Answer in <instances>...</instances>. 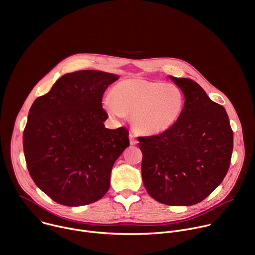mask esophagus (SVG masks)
<instances>
[{
    "label": "esophagus",
    "instance_id": "34e87169",
    "mask_svg": "<svg viewBox=\"0 0 255 255\" xmlns=\"http://www.w3.org/2000/svg\"><path fill=\"white\" fill-rule=\"evenodd\" d=\"M129 138H130V144H131V145H135V144H137V143H138V140H137V138L135 137V135H134V134L130 133Z\"/></svg>",
    "mask_w": 255,
    "mask_h": 255
}]
</instances>
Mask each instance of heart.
I'll return each instance as SVG.
<instances>
[{
  "mask_svg": "<svg viewBox=\"0 0 255 255\" xmlns=\"http://www.w3.org/2000/svg\"><path fill=\"white\" fill-rule=\"evenodd\" d=\"M111 97L104 101L107 112L116 118L132 115L135 130L144 135H158L170 129L185 107V95L175 85L141 79L119 82Z\"/></svg>",
  "mask_w": 255,
  "mask_h": 255,
  "instance_id": "1",
  "label": "heart"
}]
</instances>
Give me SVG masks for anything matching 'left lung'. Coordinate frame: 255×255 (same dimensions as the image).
I'll use <instances>...</instances> for the list:
<instances>
[{
  "mask_svg": "<svg viewBox=\"0 0 255 255\" xmlns=\"http://www.w3.org/2000/svg\"><path fill=\"white\" fill-rule=\"evenodd\" d=\"M185 95L183 114L167 131L138 137L147 193L168 206H192L219 186L230 166L233 131L223 106L190 79L169 77Z\"/></svg>",
  "mask_w": 255,
  "mask_h": 255,
  "instance_id": "left-lung-1",
  "label": "left lung"
}]
</instances>
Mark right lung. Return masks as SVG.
<instances>
[{
  "instance_id": "obj_1",
  "label": "right lung",
  "mask_w": 255,
  "mask_h": 255,
  "mask_svg": "<svg viewBox=\"0 0 255 255\" xmlns=\"http://www.w3.org/2000/svg\"><path fill=\"white\" fill-rule=\"evenodd\" d=\"M118 79L101 70L66 74L30 108L23 132L27 168L60 205L92 204L110 188L112 167L130 144L128 129L104 125L102 98Z\"/></svg>"
}]
</instances>
